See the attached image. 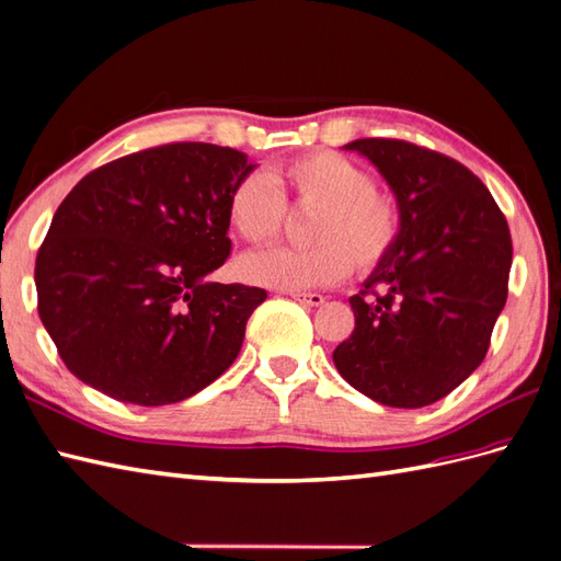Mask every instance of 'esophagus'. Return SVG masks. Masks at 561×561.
<instances>
[{"mask_svg": "<svg viewBox=\"0 0 561 561\" xmlns=\"http://www.w3.org/2000/svg\"><path fill=\"white\" fill-rule=\"evenodd\" d=\"M293 299H297L299 305H307V307H321L325 302V297L319 293H293Z\"/></svg>", "mask_w": 561, "mask_h": 561, "instance_id": "1", "label": "esophagus"}]
</instances>
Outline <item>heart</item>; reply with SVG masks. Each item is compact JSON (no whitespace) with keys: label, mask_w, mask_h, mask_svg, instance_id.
I'll return each mask as SVG.
<instances>
[{"label":"heart","mask_w":561,"mask_h":561,"mask_svg":"<svg viewBox=\"0 0 561 561\" xmlns=\"http://www.w3.org/2000/svg\"><path fill=\"white\" fill-rule=\"evenodd\" d=\"M309 211L302 250L244 254L238 276L273 290H309L343 280L350 268L371 273L398 248L404 211L398 195L374 183L359 161L313 149L268 171L248 173L230 187L228 221L252 244L283 233L285 211Z\"/></svg>","instance_id":"heart-1"}]
</instances>
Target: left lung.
Masks as SVG:
<instances>
[{
  "instance_id": "8db88e82",
  "label": "left lung",
  "mask_w": 561,
  "mask_h": 561,
  "mask_svg": "<svg viewBox=\"0 0 561 561\" xmlns=\"http://www.w3.org/2000/svg\"><path fill=\"white\" fill-rule=\"evenodd\" d=\"M398 195V248L350 297L354 331L333 352L352 388L380 404L443 400L485 359L507 302L512 236L490 190L463 163L407 140L345 145Z\"/></svg>"
}]
</instances>
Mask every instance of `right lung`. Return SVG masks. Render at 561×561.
<instances>
[{
    "mask_svg": "<svg viewBox=\"0 0 561 561\" xmlns=\"http://www.w3.org/2000/svg\"><path fill=\"white\" fill-rule=\"evenodd\" d=\"M254 167L169 142L90 171L35 259L37 311L61 362L108 398L181 402L236 362L266 290L209 283L230 254L228 195Z\"/></svg>",
    "mask_w": 561,
    "mask_h": 561,
    "instance_id": "add662e5",
    "label": "right lung"
}]
</instances>
